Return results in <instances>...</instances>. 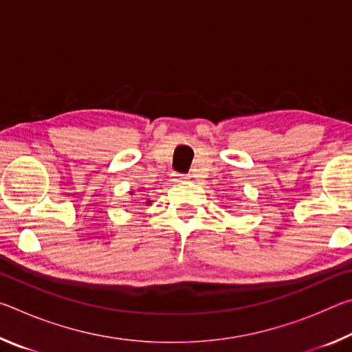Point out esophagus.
<instances>
[{
    "mask_svg": "<svg viewBox=\"0 0 352 352\" xmlns=\"http://www.w3.org/2000/svg\"><path fill=\"white\" fill-rule=\"evenodd\" d=\"M183 180H188V177L184 174H175L174 175V182H183Z\"/></svg>",
    "mask_w": 352,
    "mask_h": 352,
    "instance_id": "esophagus-1",
    "label": "esophagus"
}]
</instances>
